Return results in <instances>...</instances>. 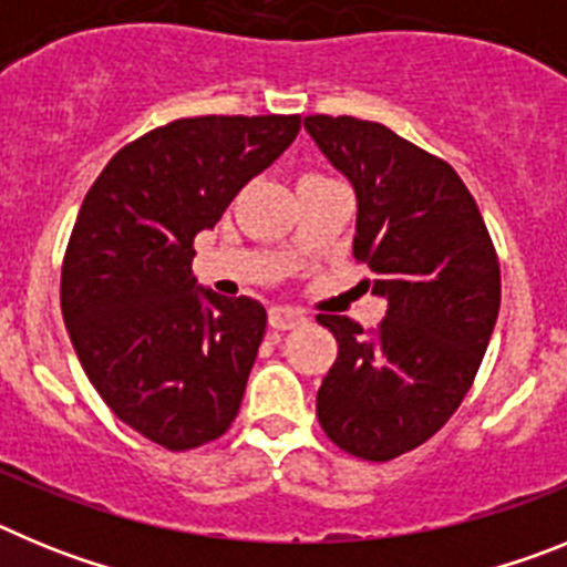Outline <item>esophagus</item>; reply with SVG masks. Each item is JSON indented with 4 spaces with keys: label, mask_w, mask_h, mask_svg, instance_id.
Instances as JSON below:
<instances>
[{
    "label": "esophagus",
    "mask_w": 567,
    "mask_h": 567,
    "mask_svg": "<svg viewBox=\"0 0 567 567\" xmlns=\"http://www.w3.org/2000/svg\"><path fill=\"white\" fill-rule=\"evenodd\" d=\"M303 312L298 309H289V307H272L269 309V327L278 329V332H287V329H295L303 323Z\"/></svg>",
    "instance_id": "1"
}]
</instances>
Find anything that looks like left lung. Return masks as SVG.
<instances>
[{
    "label": "left lung",
    "mask_w": 567,
    "mask_h": 567,
    "mask_svg": "<svg viewBox=\"0 0 567 567\" xmlns=\"http://www.w3.org/2000/svg\"><path fill=\"white\" fill-rule=\"evenodd\" d=\"M303 127L358 193L352 252L389 303L369 332L318 315L338 340L318 420L346 454L385 463L434 437L477 378L499 312L497 249L449 162L354 115Z\"/></svg>",
    "instance_id": "1"
}]
</instances>
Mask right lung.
<instances>
[{
    "label": "right lung",
    "instance_id": "obj_1",
    "mask_svg": "<svg viewBox=\"0 0 567 567\" xmlns=\"http://www.w3.org/2000/svg\"><path fill=\"white\" fill-rule=\"evenodd\" d=\"M300 115H195L107 162L70 233L62 315L110 412L169 452L221 437L238 414L267 309L195 289L193 240L278 158Z\"/></svg>",
    "mask_w": 567,
    "mask_h": 567
}]
</instances>
